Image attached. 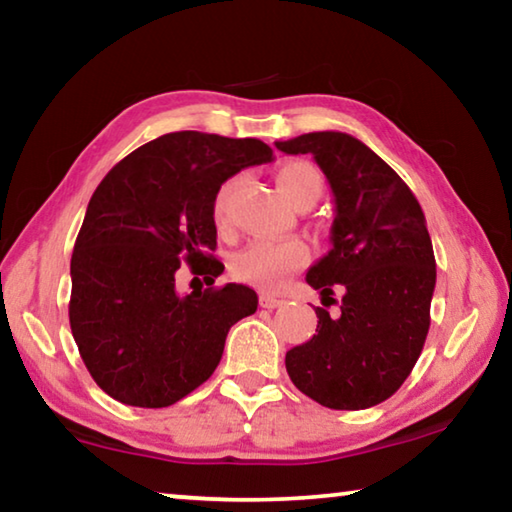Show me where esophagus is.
<instances>
[{
	"label": "esophagus",
	"mask_w": 512,
	"mask_h": 512,
	"mask_svg": "<svg viewBox=\"0 0 512 512\" xmlns=\"http://www.w3.org/2000/svg\"><path fill=\"white\" fill-rule=\"evenodd\" d=\"M259 305H262L264 309H275V307H280V305H282V300H280V298L268 296V293H264V296L259 298Z\"/></svg>",
	"instance_id": "esophagus-1"
}]
</instances>
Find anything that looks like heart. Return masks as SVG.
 <instances>
[{
    "instance_id": "heart-1",
    "label": "heart",
    "mask_w": 512,
    "mask_h": 512,
    "mask_svg": "<svg viewBox=\"0 0 512 512\" xmlns=\"http://www.w3.org/2000/svg\"><path fill=\"white\" fill-rule=\"evenodd\" d=\"M277 189L289 198L293 205L316 203L323 194V176L309 162H287L275 173ZM237 189V178H228L216 187L212 198V221L219 230L230 228L232 196ZM309 262V246L298 237L253 241L230 259V273L235 280L253 284V287L275 291L289 277Z\"/></svg>"
}]
</instances>
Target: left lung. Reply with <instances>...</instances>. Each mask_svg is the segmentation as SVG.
Listing matches in <instances>:
<instances>
[{
	"label": "left lung",
	"instance_id": "1",
	"mask_svg": "<svg viewBox=\"0 0 512 512\" xmlns=\"http://www.w3.org/2000/svg\"><path fill=\"white\" fill-rule=\"evenodd\" d=\"M275 146L314 155L332 187V248L309 268L307 282L323 300L343 289L339 316L316 307V334L287 352V372L298 391L327 409H370L411 375L429 332L436 259L422 207L348 133H307Z\"/></svg>",
	"mask_w": 512,
	"mask_h": 512
}]
</instances>
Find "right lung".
<instances>
[{
  "instance_id": "1",
  "label": "right lung",
  "mask_w": 512,
  "mask_h": 512,
  "mask_svg": "<svg viewBox=\"0 0 512 512\" xmlns=\"http://www.w3.org/2000/svg\"><path fill=\"white\" fill-rule=\"evenodd\" d=\"M273 160L262 140L180 131L135 149L92 194L72 253L69 325L103 393L142 409L183 400L212 377L225 336L257 311L244 284L212 287V198L223 180ZM185 261L211 287L180 297Z\"/></svg>"
}]
</instances>
